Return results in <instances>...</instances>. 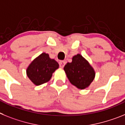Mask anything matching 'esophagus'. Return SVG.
Here are the masks:
<instances>
[{
	"label": "esophagus",
	"instance_id": "34e87169",
	"mask_svg": "<svg viewBox=\"0 0 125 125\" xmlns=\"http://www.w3.org/2000/svg\"><path fill=\"white\" fill-rule=\"evenodd\" d=\"M66 62L65 61H60L59 62V65H60V68H63L64 66H65V65Z\"/></svg>",
	"mask_w": 125,
	"mask_h": 125
}]
</instances>
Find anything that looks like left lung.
<instances>
[{
  "mask_svg": "<svg viewBox=\"0 0 125 125\" xmlns=\"http://www.w3.org/2000/svg\"><path fill=\"white\" fill-rule=\"evenodd\" d=\"M63 70L70 83L79 89L87 88L95 78L94 69L81 54L74 55L72 62L67 63Z\"/></svg>",
  "mask_w": 125,
  "mask_h": 125,
  "instance_id": "8db88e82",
  "label": "left lung"
}]
</instances>
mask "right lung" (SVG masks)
Here are the masks:
<instances>
[{
    "label": "right lung",
    "instance_id": "1",
    "mask_svg": "<svg viewBox=\"0 0 125 125\" xmlns=\"http://www.w3.org/2000/svg\"><path fill=\"white\" fill-rule=\"evenodd\" d=\"M59 64L49 55L42 53L34 58L26 69V74L36 85H42L50 80L54 72L58 69Z\"/></svg>",
    "mask_w": 125,
    "mask_h": 125
}]
</instances>
